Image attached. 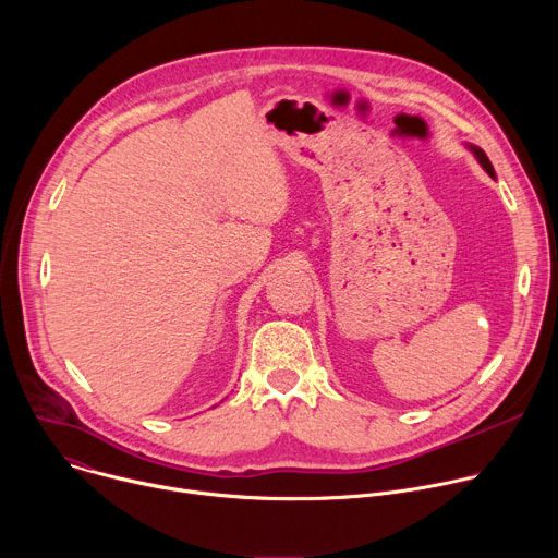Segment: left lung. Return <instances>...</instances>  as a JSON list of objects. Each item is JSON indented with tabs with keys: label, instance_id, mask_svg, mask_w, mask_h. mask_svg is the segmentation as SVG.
<instances>
[{
	"label": "left lung",
	"instance_id": "1",
	"mask_svg": "<svg viewBox=\"0 0 558 558\" xmlns=\"http://www.w3.org/2000/svg\"><path fill=\"white\" fill-rule=\"evenodd\" d=\"M468 149L474 154V158H476V161H480V166L495 179V168H493V163H490V158L486 156V151H484L480 145H472V143H468Z\"/></svg>",
	"mask_w": 558,
	"mask_h": 558
}]
</instances>
